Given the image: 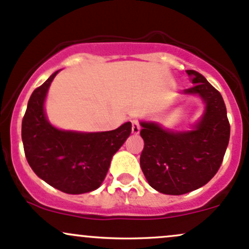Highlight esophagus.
I'll list each match as a JSON object with an SVG mask.
<instances>
[{
  "instance_id": "1",
  "label": "esophagus",
  "mask_w": 249,
  "mask_h": 249,
  "mask_svg": "<svg viewBox=\"0 0 249 249\" xmlns=\"http://www.w3.org/2000/svg\"><path fill=\"white\" fill-rule=\"evenodd\" d=\"M132 133L134 135H138L139 133H140V124H139L136 121L132 122Z\"/></svg>"
}]
</instances>
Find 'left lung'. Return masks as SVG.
Instances as JSON below:
<instances>
[{"label":"left lung","mask_w":249,"mask_h":249,"mask_svg":"<svg viewBox=\"0 0 249 249\" xmlns=\"http://www.w3.org/2000/svg\"><path fill=\"white\" fill-rule=\"evenodd\" d=\"M186 73L195 85L183 93L199 96L205 104L202 117L191 129L177 132L157 122H140L145 141L141 170L152 188L175 196L202 188L217 173L231 136L221 93L197 71Z\"/></svg>","instance_id":"obj_1"}]
</instances>
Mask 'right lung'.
<instances>
[{
	"instance_id": "add662e5",
	"label": "right lung",
	"mask_w": 249,
	"mask_h": 249,
	"mask_svg": "<svg viewBox=\"0 0 249 249\" xmlns=\"http://www.w3.org/2000/svg\"><path fill=\"white\" fill-rule=\"evenodd\" d=\"M59 71L51 74L29 98L21 129L23 149L34 173L51 186L65 194H87L103 183L111 158L130 135L132 124L96 133L63 130L51 124L44 106Z\"/></svg>"
}]
</instances>
